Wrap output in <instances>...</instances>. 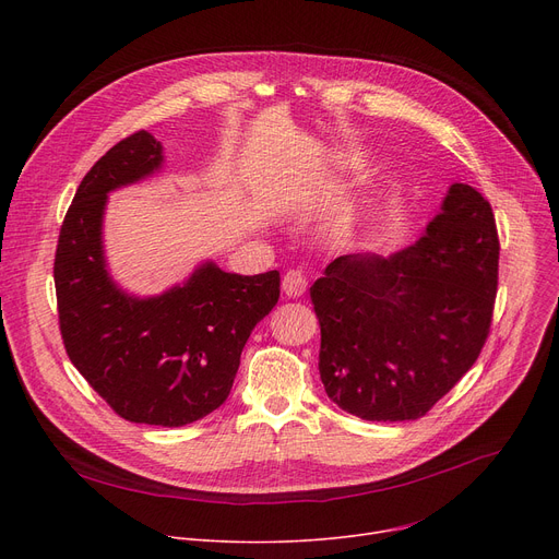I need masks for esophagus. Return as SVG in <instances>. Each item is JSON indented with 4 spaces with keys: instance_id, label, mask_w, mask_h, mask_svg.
<instances>
[{
    "instance_id": "esophagus-1",
    "label": "esophagus",
    "mask_w": 559,
    "mask_h": 559,
    "mask_svg": "<svg viewBox=\"0 0 559 559\" xmlns=\"http://www.w3.org/2000/svg\"><path fill=\"white\" fill-rule=\"evenodd\" d=\"M306 287H308V278L299 270H289L283 276V292L289 299H299L306 292Z\"/></svg>"
}]
</instances>
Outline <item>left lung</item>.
I'll list each match as a JSON object with an SVG mask.
<instances>
[{
  "label": "left lung",
  "instance_id": "obj_1",
  "mask_svg": "<svg viewBox=\"0 0 559 559\" xmlns=\"http://www.w3.org/2000/svg\"><path fill=\"white\" fill-rule=\"evenodd\" d=\"M498 251L489 201L453 183L413 247L335 258L310 287L329 399L367 421L424 417L487 342Z\"/></svg>",
  "mask_w": 559,
  "mask_h": 559
}]
</instances>
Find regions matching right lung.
I'll return each instance as SVG.
<instances>
[{
	"instance_id": "right-lung-1",
	"label": "right lung",
	"mask_w": 559,
	"mask_h": 559,
	"mask_svg": "<svg viewBox=\"0 0 559 559\" xmlns=\"http://www.w3.org/2000/svg\"><path fill=\"white\" fill-rule=\"evenodd\" d=\"M160 165L163 146L146 131L93 165L58 235L53 283L66 350L91 388L127 421L179 428L226 401L251 331L278 301L281 276L228 274L203 262L160 297L117 287L102 247L108 192Z\"/></svg>"
}]
</instances>
